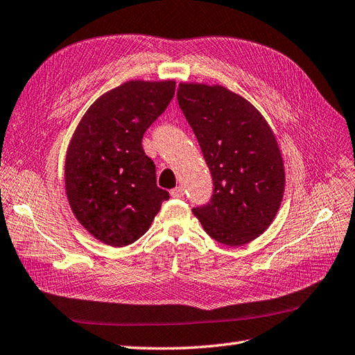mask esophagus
I'll return each mask as SVG.
<instances>
[{
  "label": "esophagus",
  "instance_id": "1",
  "mask_svg": "<svg viewBox=\"0 0 355 355\" xmlns=\"http://www.w3.org/2000/svg\"><path fill=\"white\" fill-rule=\"evenodd\" d=\"M183 195H184L183 187H175V189L171 190V196L172 198H183Z\"/></svg>",
  "mask_w": 355,
  "mask_h": 355
}]
</instances>
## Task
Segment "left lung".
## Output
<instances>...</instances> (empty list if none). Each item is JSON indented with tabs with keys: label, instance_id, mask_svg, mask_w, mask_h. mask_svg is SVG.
<instances>
[{
	"label": "left lung",
	"instance_id": "obj_1",
	"mask_svg": "<svg viewBox=\"0 0 355 355\" xmlns=\"http://www.w3.org/2000/svg\"><path fill=\"white\" fill-rule=\"evenodd\" d=\"M180 109L213 177L210 202L193 214L211 239L241 246L275 219L285 169L270 125L246 98L220 85L180 84Z\"/></svg>",
	"mask_w": 355,
	"mask_h": 355
}]
</instances>
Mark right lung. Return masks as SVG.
<instances>
[{
	"label": "right lung",
	"instance_id": "1",
	"mask_svg": "<svg viewBox=\"0 0 355 355\" xmlns=\"http://www.w3.org/2000/svg\"><path fill=\"white\" fill-rule=\"evenodd\" d=\"M174 80H130L98 97L80 120L66 157V190L84 228L109 246L148 231L169 193L156 184L144 133L168 107Z\"/></svg>",
	"mask_w": 355,
	"mask_h": 355
}]
</instances>
